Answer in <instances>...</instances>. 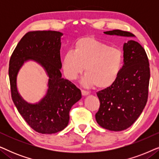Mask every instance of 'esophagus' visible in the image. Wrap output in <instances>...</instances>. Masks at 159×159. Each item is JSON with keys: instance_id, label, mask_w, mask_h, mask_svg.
<instances>
[{"instance_id": "34e87169", "label": "esophagus", "mask_w": 159, "mask_h": 159, "mask_svg": "<svg viewBox=\"0 0 159 159\" xmlns=\"http://www.w3.org/2000/svg\"><path fill=\"white\" fill-rule=\"evenodd\" d=\"M82 92V95H84V96H85V95H89V92L88 91H86V90H81Z\"/></svg>"}]
</instances>
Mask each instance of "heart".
<instances>
[{
	"label": "heart",
	"instance_id": "obj_1",
	"mask_svg": "<svg viewBox=\"0 0 159 159\" xmlns=\"http://www.w3.org/2000/svg\"><path fill=\"white\" fill-rule=\"evenodd\" d=\"M123 63L120 50L110 47L93 38H82L75 43V50H69L63 58V69L66 77L76 80L83 71L82 83L106 88L116 81Z\"/></svg>",
	"mask_w": 159,
	"mask_h": 159
}]
</instances>
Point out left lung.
I'll return each instance as SVG.
<instances>
[{
    "instance_id": "left-lung-1",
    "label": "left lung",
    "mask_w": 159,
    "mask_h": 159,
    "mask_svg": "<svg viewBox=\"0 0 159 159\" xmlns=\"http://www.w3.org/2000/svg\"><path fill=\"white\" fill-rule=\"evenodd\" d=\"M106 34L134 37L131 32L114 30ZM124 65L116 81L98 91V124L111 131H122L133 125L148 101L150 80L148 58L140 43L130 40L123 46Z\"/></svg>"
}]
</instances>
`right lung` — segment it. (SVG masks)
<instances>
[{
  "mask_svg": "<svg viewBox=\"0 0 159 159\" xmlns=\"http://www.w3.org/2000/svg\"><path fill=\"white\" fill-rule=\"evenodd\" d=\"M62 35L61 32L50 30L27 32L10 58L8 76L12 100L26 122L39 133L53 134L64 129L69 124L71 108L82 98L80 89L61 77ZM30 60L38 62L49 76L47 94L36 104L25 101L16 85L18 71L25 62Z\"/></svg>",
  "mask_w": 159,
  "mask_h": 159,
  "instance_id": "obj_1",
  "label": "right lung"
}]
</instances>
